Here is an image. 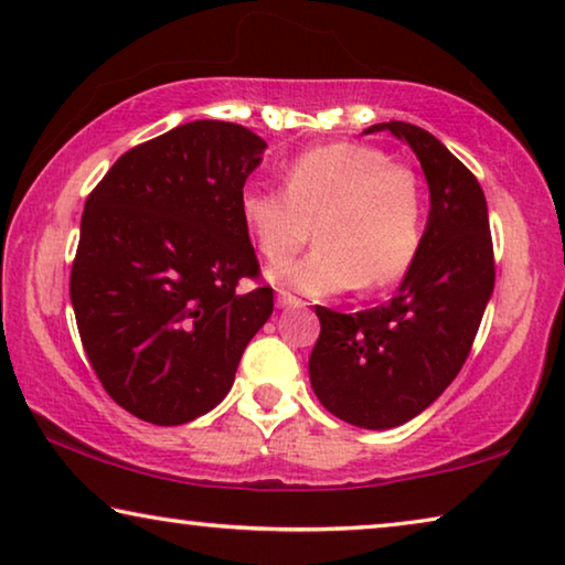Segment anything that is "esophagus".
<instances>
[{
	"label": "esophagus",
	"instance_id": "obj_1",
	"mask_svg": "<svg viewBox=\"0 0 565 565\" xmlns=\"http://www.w3.org/2000/svg\"><path fill=\"white\" fill-rule=\"evenodd\" d=\"M302 306L300 298H295L288 290H277V308H298Z\"/></svg>",
	"mask_w": 565,
	"mask_h": 565
}]
</instances>
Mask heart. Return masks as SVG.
<instances>
[{"label":"heart","mask_w":565,"mask_h":565,"mask_svg":"<svg viewBox=\"0 0 565 565\" xmlns=\"http://www.w3.org/2000/svg\"><path fill=\"white\" fill-rule=\"evenodd\" d=\"M285 189L247 184L239 216L265 259L284 263L317 224L319 247L277 265V285L331 295L379 290L402 280L424 234V192L412 167L366 143L312 146L285 167Z\"/></svg>","instance_id":"b5f03b06"}]
</instances>
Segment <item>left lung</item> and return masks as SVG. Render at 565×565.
<instances>
[{
  "mask_svg": "<svg viewBox=\"0 0 565 565\" xmlns=\"http://www.w3.org/2000/svg\"><path fill=\"white\" fill-rule=\"evenodd\" d=\"M376 131L412 146L431 206L414 265L386 306H316L310 386L328 412L361 429L398 427L437 402L470 355L494 288L488 202L475 173L419 126L388 120L366 128Z\"/></svg>",
  "mask_w": 565,
  "mask_h": 565,
  "instance_id": "left-lung-1",
  "label": "left lung"
}]
</instances>
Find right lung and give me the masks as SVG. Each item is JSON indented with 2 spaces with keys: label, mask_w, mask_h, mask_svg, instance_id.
<instances>
[{
  "label": "right lung",
  "mask_w": 565,
  "mask_h": 565,
  "mask_svg": "<svg viewBox=\"0 0 565 565\" xmlns=\"http://www.w3.org/2000/svg\"><path fill=\"white\" fill-rule=\"evenodd\" d=\"M267 143L227 120H192L126 151L81 220L71 300L103 388L143 422L212 412L273 316V288L237 290L259 263L239 192Z\"/></svg>",
  "instance_id": "obj_1"
}]
</instances>
